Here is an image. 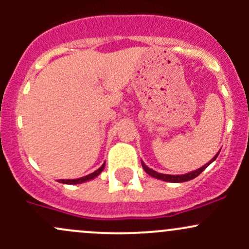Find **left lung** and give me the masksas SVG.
Masks as SVG:
<instances>
[{
    "instance_id": "1",
    "label": "left lung",
    "mask_w": 249,
    "mask_h": 249,
    "mask_svg": "<svg viewBox=\"0 0 249 249\" xmlns=\"http://www.w3.org/2000/svg\"><path fill=\"white\" fill-rule=\"evenodd\" d=\"M218 154H219V152L217 153V154H215V157L213 158L212 160H211L210 162H208V164H206V165H203L202 167H200L199 170H196V171H193V172H189V173H185V175H162V173H159V172H157V171H154V170H152V169H149V167L148 166H145L144 164H143L142 162V166H143V169H144V171L148 173V175L149 176H152V177H155V178H158V179H161V180H166V182H173V183H180V182H187V180H190V179H194L195 177H197V176L200 175V173H201L203 170L206 169V167L208 166V165L211 164V162H213L214 161L215 159H217V157H218Z\"/></svg>"
}]
</instances>
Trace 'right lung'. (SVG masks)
I'll return each instance as SVG.
<instances>
[{"label":"right lung","instance_id":"obj_1","mask_svg":"<svg viewBox=\"0 0 249 249\" xmlns=\"http://www.w3.org/2000/svg\"><path fill=\"white\" fill-rule=\"evenodd\" d=\"M104 167H105V164L102 165V166L100 167L99 170H96V171H95V172L90 173V175L85 176V177L78 178V179H60L59 182H60V183H64V184H78V183L87 182V180H90V179H92V178L96 177V176H99L100 173L102 172V170H104Z\"/></svg>","mask_w":249,"mask_h":249}]
</instances>
